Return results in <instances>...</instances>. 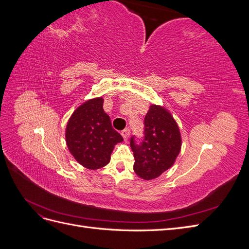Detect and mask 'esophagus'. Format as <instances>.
I'll use <instances>...</instances> for the list:
<instances>
[{"label":"esophagus","mask_w":249,"mask_h":249,"mask_svg":"<svg viewBox=\"0 0 249 249\" xmlns=\"http://www.w3.org/2000/svg\"><path fill=\"white\" fill-rule=\"evenodd\" d=\"M122 136H123V138H124V141H127V139H129V137H130V130H129V129L124 130V131L122 132Z\"/></svg>","instance_id":"esophagus-1"}]
</instances>
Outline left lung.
I'll return each instance as SVG.
<instances>
[{
  "mask_svg": "<svg viewBox=\"0 0 249 249\" xmlns=\"http://www.w3.org/2000/svg\"><path fill=\"white\" fill-rule=\"evenodd\" d=\"M142 139L132 136L134 171L143 179L156 178L170 168L179 154L182 139L179 129L170 113L163 107L152 105L144 118Z\"/></svg>",
  "mask_w": 249,
  "mask_h": 249,
  "instance_id": "1",
  "label": "left lung"
}]
</instances>
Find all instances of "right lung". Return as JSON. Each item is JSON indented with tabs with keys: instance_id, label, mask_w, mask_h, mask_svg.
Instances as JSON below:
<instances>
[{
	"instance_id": "right-lung-1",
	"label": "right lung",
	"mask_w": 249,
	"mask_h": 249,
	"mask_svg": "<svg viewBox=\"0 0 249 249\" xmlns=\"http://www.w3.org/2000/svg\"><path fill=\"white\" fill-rule=\"evenodd\" d=\"M102 97L89 100L72 113L66 126V144L81 165L99 169L110 162L114 145L123 136L112 127Z\"/></svg>"
}]
</instances>
